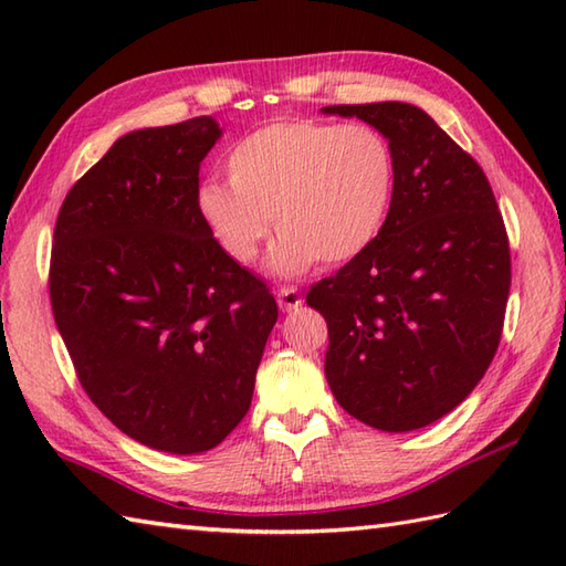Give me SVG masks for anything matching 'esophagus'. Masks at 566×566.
<instances>
[{
  "mask_svg": "<svg viewBox=\"0 0 566 566\" xmlns=\"http://www.w3.org/2000/svg\"><path fill=\"white\" fill-rule=\"evenodd\" d=\"M276 304H280L282 311H296L304 304V298L294 290V286H284V290L276 292Z\"/></svg>",
  "mask_w": 566,
  "mask_h": 566,
  "instance_id": "34e87169",
  "label": "esophagus"
}]
</instances>
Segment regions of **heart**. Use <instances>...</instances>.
<instances>
[{"label": "heart", "instance_id": "1", "mask_svg": "<svg viewBox=\"0 0 566 566\" xmlns=\"http://www.w3.org/2000/svg\"><path fill=\"white\" fill-rule=\"evenodd\" d=\"M228 185L203 182L197 211L216 243L252 264L280 233L270 272L340 268L375 245L396 191V153L381 130L280 118L240 138L226 158Z\"/></svg>", "mask_w": 566, "mask_h": 566}]
</instances>
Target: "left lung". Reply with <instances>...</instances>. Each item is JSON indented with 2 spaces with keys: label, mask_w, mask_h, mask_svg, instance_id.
<instances>
[{
  "label": "left lung",
  "mask_w": 566,
  "mask_h": 566,
  "mask_svg": "<svg viewBox=\"0 0 566 566\" xmlns=\"http://www.w3.org/2000/svg\"><path fill=\"white\" fill-rule=\"evenodd\" d=\"M389 138L396 191L365 255L311 286L328 323L326 379L363 423L418 430L460 406L501 340L506 226L482 167L413 104H340Z\"/></svg>",
  "instance_id": "left-lung-1"
}]
</instances>
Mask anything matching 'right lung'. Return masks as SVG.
I'll list each match as a JSON object with an SVG mask.
<instances>
[{
	"label": "right lung",
	"mask_w": 566,
	"mask_h": 566,
	"mask_svg": "<svg viewBox=\"0 0 566 566\" xmlns=\"http://www.w3.org/2000/svg\"><path fill=\"white\" fill-rule=\"evenodd\" d=\"M211 116L118 138L60 207L51 304L84 391L153 450L199 454L248 413L276 304L197 211Z\"/></svg>",
	"instance_id": "add662e5"
}]
</instances>
